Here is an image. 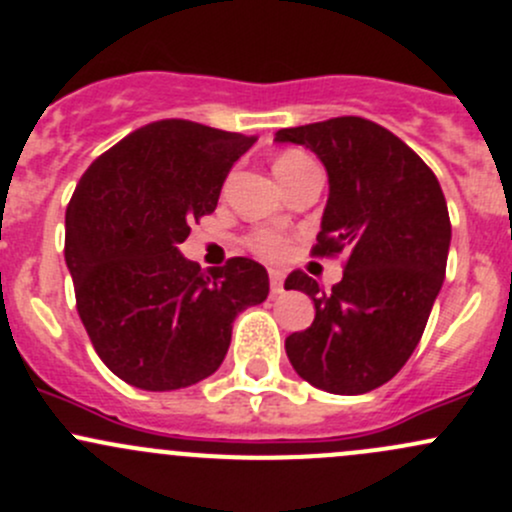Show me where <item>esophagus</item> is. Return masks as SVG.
<instances>
[{"mask_svg":"<svg viewBox=\"0 0 512 512\" xmlns=\"http://www.w3.org/2000/svg\"><path fill=\"white\" fill-rule=\"evenodd\" d=\"M270 292L274 294V297L284 292V272L270 270Z\"/></svg>","mask_w":512,"mask_h":512,"instance_id":"1","label":"esophagus"}]
</instances>
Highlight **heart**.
Returning <instances> with one entry per match:
<instances>
[{"mask_svg":"<svg viewBox=\"0 0 512 512\" xmlns=\"http://www.w3.org/2000/svg\"><path fill=\"white\" fill-rule=\"evenodd\" d=\"M304 161H309V157L301 152H282L274 161V171L279 174H287V171L297 169V166L304 164ZM247 245H250L252 252H257L260 257H265V260H279V257L287 255V247H289V240L287 235L277 233V230H257V233H252L250 238H247Z\"/></svg>","mask_w":512,"mask_h":512,"instance_id":"b5f03b06","label":"heart"}]
</instances>
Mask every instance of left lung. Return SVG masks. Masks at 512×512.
Segmentation results:
<instances>
[{
  "mask_svg": "<svg viewBox=\"0 0 512 512\" xmlns=\"http://www.w3.org/2000/svg\"><path fill=\"white\" fill-rule=\"evenodd\" d=\"M274 142L304 144L326 166L314 255H346L328 292L301 270L284 282L316 309L284 341L289 363L319 390L363 395L395 378L422 338L449 257L446 198L400 137L363 117L279 129Z\"/></svg>",
  "mask_w": 512,
  "mask_h": 512,
  "instance_id": "obj_1",
  "label": "left lung"
}]
</instances>
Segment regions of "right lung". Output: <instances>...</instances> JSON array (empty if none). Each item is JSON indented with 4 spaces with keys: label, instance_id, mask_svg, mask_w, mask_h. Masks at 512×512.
<instances>
[{
    "label": "right lung",
    "instance_id": "obj_1",
    "mask_svg": "<svg viewBox=\"0 0 512 512\" xmlns=\"http://www.w3.org/2000/svg\"><path fill=\"white\" fill-rule=\"evenodd\" d=\"M255 142L159 120L134 129L80 176L66 211V265L95 353L125 383L164 392L213 375L235 316L270 294L260 262L233 257L201 272L179 252Z\"/></svg>",
    "mask_w": 512,
    "mask_h": 512
}]
</instances>
